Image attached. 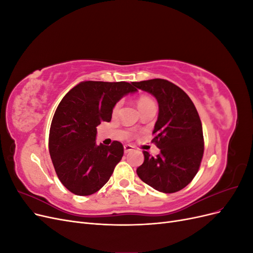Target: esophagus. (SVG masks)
I'll return each mask as SVG.
<instances>
[{"instance_id": "obj_1", "label": "esophagus", "mask_w": 253, "mask_h": 253, "mask_svg": "<svg viewBox=\"0 0 253 253\" xmlns=\"http://www.w3.org/2000/svg\"><path fill=\"white\" fill-rule=\"evenodd\" d=\"M125 153H128L129 151H132V150H134V147L133 145H131V144H125Z\"/></svg>"}]
</instances>
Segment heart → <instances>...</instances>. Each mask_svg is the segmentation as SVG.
<instances>
[{
	"mask_svg": "<svg viewBox=\"0 0 253 253\" xmlns=\"http://www.w3.org/2000/svg\"><path fill=\"white\" fill-rule=\"evenodd\" d=\"M151 103H154L153 102V100L151 98H149V97H145V96H143V97H140L139 98V100H138V106H139V109L140 108H142V106H145V105H148V104H151ZM121 101H119V102H117L116 104L114 105V109H113V115H117L118 114V112H119V110H120V108H121Z\"/></svg>",
	"mask_w": 253,
	"mask_h": 253,
	"instance_id": "b5f03b06",
	"label": "heart"
}]
</instances>
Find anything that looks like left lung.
<instances>
[{"mask_svg":"<svg viewBox=\"0 0 253 253\" xmlns=\"http://www.w3.org/2000/svg\"><path fill=\"white\" fill-rule=\"evenodd\" d=\"M158 102V118L152 142L160 149L153 157L143 151L144 162L137 168L139 178L163 193L180 191L192 181L204 155L202 121L194 103L180 87L165 79L134 82Z\"/></svg>","mask_w":253,"mask_h":253,"instance_id":"1","label":"left lung"}]
</instances>
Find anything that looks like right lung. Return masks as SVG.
<instances>
[{"mask_svg":"<svg viewBox=\"0 0 253 253\" xmlns=\"http://www.w3.org/2000/svg\"><path fill=\"white\" fill-rule=\"evenodd\" d=\"M134 82L83 81L63 97L53 115L48 149L62 185L72 193L86 196L100 190L124 156V145L96 144V126L110 122L114 105L128 93Z\"/></svg>","mask_w":253,"mask_h":253,"instance_id":"obj_1","label":"right lung"}]
</instances>
